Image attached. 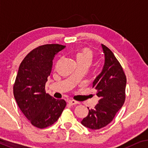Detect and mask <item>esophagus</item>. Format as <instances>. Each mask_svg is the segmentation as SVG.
Listing matches in <instances>:
<instances>
[{"mask_svg":"<svg viewBox=\"0 0 148 148\" xmlns=\"http://www.w3.org/2000/svg\"><path fill=\"white\" fill-rule=\"evenodd\" d=\"M68 103H69V104L70 105H75V104H79V102H77V101L74 100H69V101H68Z\"/></svg>","mask_w":148,"mask_h":148,"instance_id":"34e87169","label":"esophagus"}]
</instances>
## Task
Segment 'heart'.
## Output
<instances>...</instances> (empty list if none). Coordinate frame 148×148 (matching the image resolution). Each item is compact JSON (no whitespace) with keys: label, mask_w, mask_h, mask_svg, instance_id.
I'll list each match as a JSON object with an SVG mask.
<instances>
[{"label":"heart","mask_w":148,"mask_h":148,"mask_svg":"<svg viewBox=\"0 0 148 148\" xmlns=\"http://www.w3.org/2000/svg\"><path fill=\"white\" fill-rule=\"evenodd\" d=\"M93 58V53L90 50L87 49H83L81 50L77 54H76V58L77 60H88L89 62H91Z\"/></svg>","instance_id":"1"}]
</instances>
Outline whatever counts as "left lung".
<instances>
[{
	"instance_id": "1",
	"label": "left lung",
	"mask_w": 148,
	"mask_h": 148,
	"mask_svg": "<svg viewBox=\"0 0 148 148\" xmlns=\"http://www.w3.org/2000/svg\"><path fill=\"white\" fill-rule=\"evenodd\" d=\"M105 62L102 72L93 82L97 90L98 104L89 110L82 124L91 129H100L108 125L122 108L125 100L127 78L120 62L108 47L102 44Z\"/></svg>"
}]
</instances>
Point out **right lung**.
I'll use <instances>...</instances> for the list:
<instances>
[{
    "mask_svg": "<svg viewBox=\"0 0 148 148\" xmlns=\"http://www.w3.org/2000/svg\"><path fill=\"white\" fill-rule=\"evenodd\" d=\"M64 48L58 44L40 46L20 64L13 86L14 97L21 112L38 128L53 125L66 105L65 100H56L45 91L54 56Z\"/></svg>",
    "mask_w": 148,
    "mask_h": 148,
    "instance_id": "right-lung-1",
    "label": "right lung"
}]
</instances>
